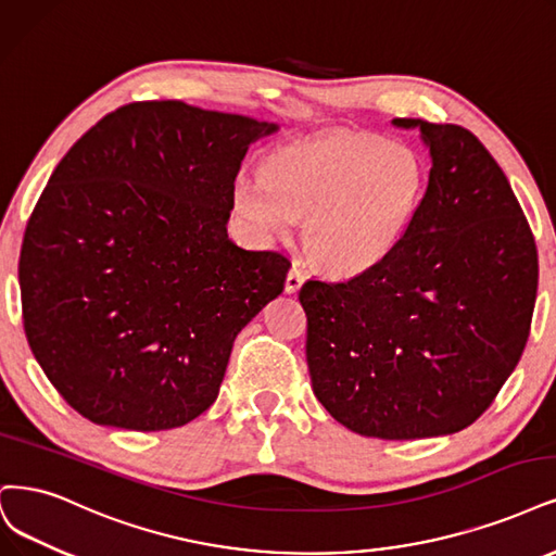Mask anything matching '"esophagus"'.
<instances>
[{"mask_svg": "<svg viewBox=\"0 0 556 556\" xmlns=\"http://www.w3.org/2000/svg\"><path fill=\"white\" fill-rule=\"evenodd\" d=\"M303 280H305V274L294 264L292 269H290V274H287V278H285V292L287 294H296L301 290Z\"/></svg>", "mask_w": 556, "mask_h": 556, "instance_id": "34e87169", "label": "esophagus"}]
</instances>
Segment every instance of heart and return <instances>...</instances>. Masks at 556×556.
<instances>
[{"mask_svg":"<svg viewBox=\"0 0 556 556\" xmlns=\"http://www.w3.org/2000/svg\"><path fill=\"white\" fill-rule=\"evenodd\" d=\"M424 193L426 167L412 147L331 130L276 149L262 177L235 184L232 202L262 237H280L303 218L311 262L333 276H358L395 251Z\"/></svg>","mask_w":556,"mask_h":556,"instance_id":"1","label":"heart"}]
</instances>
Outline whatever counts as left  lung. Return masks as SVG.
I'll list each match as a JSON object with an SVG mask.
<instances>
[{"label":"left lung","mask_w":556,"mask_h":556,"mask_svg":"<svg viewBox=\"0 0 556 556\" xmlns=\"http://www.w3.org/2000/svg\"><path fill=\"white\" fill-rule=\"evenodd\" d=\"M418 128L430 177L395 251L352 280L303 282L313 391L338 424L379 439L460 432L518 366L539 253L513 188L471 130Z\"/></svg>","instance_id":"8db88e82"}]
</instances>
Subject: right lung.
I'll list each match as a JSON object with an SVG mask.
<instances>
[{"label":"right lung","instance_id":"add662e5","mask_svg":"<svg viewBox=\"0 0 556 556\" xmlns=\"http://www.w3.org/2000/svg\"><path fill=\"white\" fill-rule=\"evenodd\" d=\"M276 130L142 101L54 167L17 262L23 324L50 384L91 424L172 430L214 405L235 338L290 269L227 237L245 151Z\"/></svg>","mask_w":556,"mask_h":556}]
</instances>
